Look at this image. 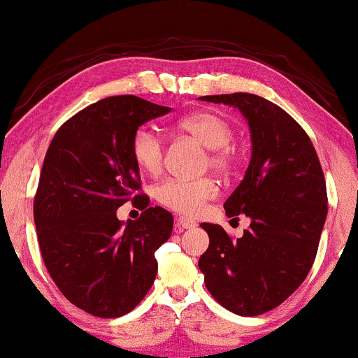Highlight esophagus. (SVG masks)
Returning a JSON list of instances; mask_svg holds the SVG:
<instances>
[{
    "label": "esophagus",
    "instance_id": "1",
    "mask_svg": "<svg viewBox=\"0 0 358 358\" xmlns=\"http://www.w3.org/2000/svg\"><path fill=\"white\" fill-rule=\"evenodd\" d=\"M176 227H178L180 230H190V228L196 227V223L187 217H180L178 220H176Z\"/></svg>",
    "mask_w": 358,
    "mask_h": 358
}]
</instances>
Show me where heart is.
<instances>
[{"mask_svg": "<svg viewBox=\"0 0 358 358\" xmlns=\"http://www.w3.org/2000/svg\"><path fill=\"white\" fill-rule=\"evenodd\" d=\"M178 130L195 138L208 148V163L213 170L225 171L234 157L228 143L234 140V128L228 120L213 111H198L180 120ZM131 157L136 166L148 175L160 173L163 166V141L150 127H141L131 138ZM217 185L210 178L178 180L170 178L155 188V198L166 208L183 215H195L205 203L217 196Z\"/></svg>", "mask_w": 358, "mask_h": 358, "instance_id": "b5f03b06", "label": "heart"}]
</instances>
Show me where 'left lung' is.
<instances>
[{
	"mask_svg": "<svg viewBox=\"0 0 358 358\" xmlns=\"http://www.w3.org/2000/svg\"><path fill=\"white\" fill-rule=\"evenodd\" d=\"M200 100L238 108L248 122L252 158L223 208L252 222L235 242L220 225L201 223L210 245L198 266L218 303L260 315L285 302L312 268L327 218L324 171L307 133L275 103L250 93Z\"/></svg>",
	"mask_w": 358,
	"mask_h": 358,
	"instance_id": "obj_1",
	"label": "left lung"
}]
</instances>
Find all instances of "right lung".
I'll return each mask as SVG.
<instances>
[{
	"instance_id": "obj_1",
	"label": "right lung",
	"mask_w": 358,
	"mask_h": 358,
	"mask_svg": "<svg viewBox=\"0 0 358 358\" xmlns=\"http://www.w3.org/2000/svg\"><path fill=\"white\" fill-rule=\"evenodd\" d=\"M168 106L123 94L86 106L56 131L43 162L33 213L46 268L76 307L94 317L131 312L158 272L155 252L170 238L173 215L148 206L131 138ZM130 197L144 213L123 224L115 210Z\"/></svg>"
}]
</instances>
